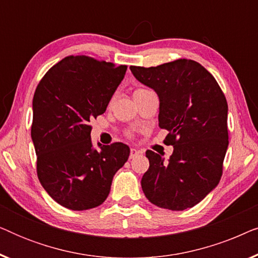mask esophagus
Masks as SVG:
<instances>
[{
	"mask_svg": "<svg viewBox=\"0 0 258 258\" xmlns=\"http://www.w3.org/2000/svg\"><path fill=\"white\" fill-rule=\"evenodd\" d=\"M140 155V151L137 150V149H135V148H133L132 150H130V156H129V158L130 160H133V158H135V157H137Z\"/></svg>",
	"mask_w": 258,
	"mask_h": 258,
	"instance_id": "1",
	"label": "esophagus"
}]
</instances>
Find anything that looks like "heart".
Here are the masks:
<instances>
[{"label": "heart", "mask_w": 258, "mask_h": 258, "mask_svg": "<svg viewBox=\"0 0 258 258\" xmlns=\"http://www.w3.org/2000/svg\"><path fill=\"white\" fill-rule=\"evenodd\" d=\"M141 90H146V89H137V90H135V91H141Z\"/></svg>", "instance_id": "1"}]
</instances>
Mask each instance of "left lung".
I'll list each match as a JSON object with an SVG mask.
<instances>
[{
  "label": "left lung",
  "instance_id": "8db88e82",
  "mask_svg": "<svg viewBox=\"0 0 258 258\" xmlns=\"http://www.w3.org/2000/svg\"><path fill=\"white\" fill-rule=\"evenodd\" d=\"M141 83L160 98L158 125L174 147L168 162L148 150L149 169L141 185L148 200L169 210L200 203L220 182L229 144L228 103L215 77L192 59L157 67L132 66Z\"/></svg>",
  "mask_w": 258,
  "mask_h": 258
}]
</instances>
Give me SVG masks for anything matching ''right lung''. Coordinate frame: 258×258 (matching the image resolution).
Returning a JSON list of instances; mask_svg holds the SVG:
<instances>
[{"instance_id": "obj_1", "label": "right lung", "mask_w": 258, "mask_h": 258, "mask_svg": "<svg viewBox=\"0 0 258 258\" xmlns=\"http://www.w3.org/2000/svg\"><path fill=\"white\" fill-rule=\"evenodd\" d=\"M86 55L68 56L51 67L35 90L31 139L41 184L52 200L72 210L98 207L130 149L116 142L94 149L89 122L102 115L125 75Z\"/></svg>"}]
</instances>
